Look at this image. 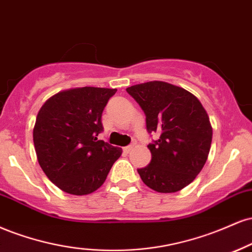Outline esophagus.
Wrapping results in <instances>:
<instances>
[{
  "mask_svg": "<svg viewBox=\"0 0 252 252\" xmlns=\"http://www.w3.org/2000/svg\"><path fill=\"white\" fill-rule=\"evenodd\" d=\"M133 147H134V144H132V145H128V146L124 147V152H125V153H129V152H131V151H132Z\"/></svg>",
  "mask_w": 252,
  "mask_h": 252,
  "instance_id": "34e87169",
  "label": "esophagus"
}]
</instances>
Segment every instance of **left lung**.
<instances>
[{"label": "left lung", "mask_w": 252, "mask_h": 252, "mask_svg": "<svg viewBox=\"0 0 252 252\" xmlns=\"http://www.w3.org/2000/svg\"><path fill=\"white\" fill-rule=\"evenodd\" d=\"M146 115L149 133L159 139L150 144L152 156L138 173L145 185L160 193H173L191 184L208 160L212 126L205 108L193 94L164 81L126 88Z\"/></svg>", "instance_id": "8db88e82"}]
</instances>
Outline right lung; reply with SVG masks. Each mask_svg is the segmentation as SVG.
<instances>
[{
  "label": "right lung",
  "mask_w": 252,
  "mask_h": 252,
  "mask_svg": "<svg viewBox=\"0 0 252 252\" xmlns=\"http://www.w3.org/2000/svg\"><path fill=\"white\" fill-rule=\"evenodd\" d=\"M115 88L79 87L50 96L38 111L34 129L35 152L53 184L74 196H85L105 183L120 147L97 140L101 115Z\"/></svg>",
  "instance_id": "right-lung-1"
}]
</instances>
